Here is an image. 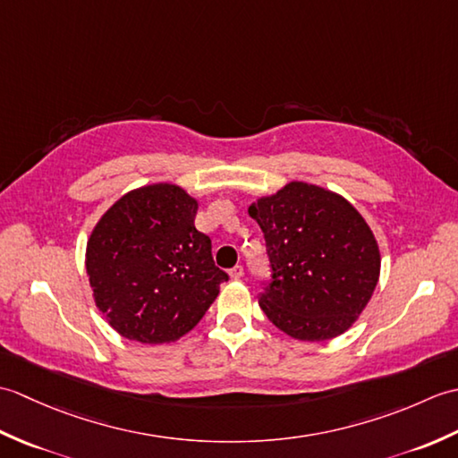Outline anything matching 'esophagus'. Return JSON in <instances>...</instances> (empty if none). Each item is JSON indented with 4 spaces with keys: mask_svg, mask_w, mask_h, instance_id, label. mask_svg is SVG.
I'll list each match as a JSON object with an SVG mask.
<instances>
[{
    "mask_svg": "<svg viewBox=\"0 0 458 458\" xmlns=\"http://www.w3.org/2000/svg\"><path fill=\"white\" fill-rule=\"evenodd\" d=\"M230 277L232 279H240V277H244V267L242 266H234L230 269Z\"/></svg>",
    "mask_w": 458,
    "mask_h": 458,
    "instance_id": "1",
    "label": "esophagus"
}]
</instances>
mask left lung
<instances>
[{
  "mask_svg": "<svg viewBox=\"0 0 458 458\" xmlns=\"http://www.w3.org/2000/svg\"><path fill=\"white\" fill-rule=\"evenodd\" d=\"M264 232L271 281L259 307L285 335L335 338L356 323L379 277V248L352 204L317 184L291 181L250 204Z\"/></svg>",
  "mask_w": 458,
  "mask_h": 458,
  "instance_id": "left-lung-1",
  "label": "left lung"
}]
</instances>
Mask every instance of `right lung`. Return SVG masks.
I'll use <instances>...</instances> for the list:
<instances>
[{"label": "right lung", "instance_id": "add662e5", "mask_svg": "<svg viewBox=\"0 0 458 458\" xmlns=\"http://www.w3.org/2000/svg\"><path fill=\"white\" fill-rule=\"evenodd\" d=\"M199 202L171 182L130 191L96 224L86 274L114 330L143 344L174 343L199 325L228 274L194 228Z\"/></svg>", "mask_w": 458, "mask_h": 458}]
</instances>
